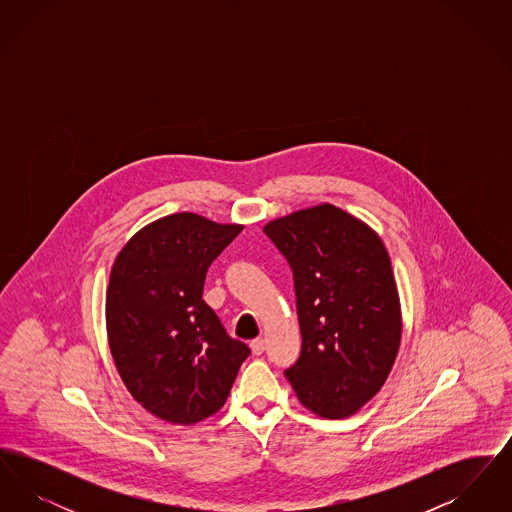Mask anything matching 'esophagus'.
I'll return each instance as SVG.
<instances>
[{
  "label": "esophagus",
  "instance_id": "esophagus-1",
  "mask_svg": "<svg viewBox=\"0 0 512 512\" xmlns=\"http://www.w3.org/2000/svg\"><path fill=\"white\" fill-rule=\"evenodd\" d=\"M249 347H251L253 355H261L265 351V340L263 338H255V340L249 343Z\"/></svg>",
  "mask_w": 512,
  "mask_h": 512
}]
</instances>
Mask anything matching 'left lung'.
I'll return each mask as SVG.
<instances>
[{
    "mask_svg": "<svg viewBox=\"0 0 512 512\" xmlns=\"http://www.w3.org/2000/svg\"><path fill=\"white\" fill-rule=\"evenodd\" d=\"M265 234L288 259L301 355L284 374L322 418L357 413L384 386L401 343V305L380 236L320 203L270 220Z\"/></svg>",
    "mask_w": 512,
    "mask_h": 512,
    "instance_id": "8db88e82",
    "label": "left lung"
}]
</instances>
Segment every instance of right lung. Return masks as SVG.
Segmentation results:
<instances>
[{
  "instance_id": "obj_1",
  "label": "right lung",
  "mask_w": 512,
  "mask_h": 512,
  "mask_svg": "<svg viewBox=\"0 0 512 512\" xmlns=\"http://www.w3.org/2000/svg\"><path fill=\"white\" fill-rule=\"evenodd\" d=\"M242 230L176 213L138 230L113 263L109 349L126 390L165 422L195 424L217 413L251 353L201 297L211 263Z\"/></svg>"
}]
</instances>
